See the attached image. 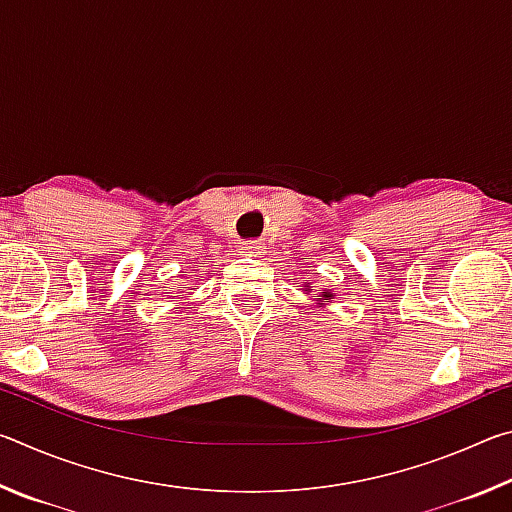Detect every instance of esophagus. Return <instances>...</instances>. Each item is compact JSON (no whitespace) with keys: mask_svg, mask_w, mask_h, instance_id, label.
<instances>
[{"mask_svg":"<svg viewBox=\"0 0 512 512\" xmlns=\"http://www.w3.org/2000/svg\"><path fill=\"white\" fill-rule=\"evenodd\" d=\"M239 250L244 255H259L264 250V246L262 244H257V241H246V244H241L239 246Z\"/></svg>","mask_w":512,"mask_h":512,"instance_id":"1","label":"esophagus"}]
</instances>
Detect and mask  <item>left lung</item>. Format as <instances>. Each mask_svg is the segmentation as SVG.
<instances>
[{
    "label": "left lung",
    "mask_w": 512,
    "mask_h": 512,
    "mask_svg": "<svg viewBox=\"0 0 512 512\" xmlns=\"http://www.w3.org/2000/svg\"><path fill=\"white\" fill-rule=\"evenodd\" d=\"M316 300L320 302V305H325V302L332 300V291H320V296H316Z\"/></svg>",
    "instance_id": "8db88e82"
}]
</instances>
